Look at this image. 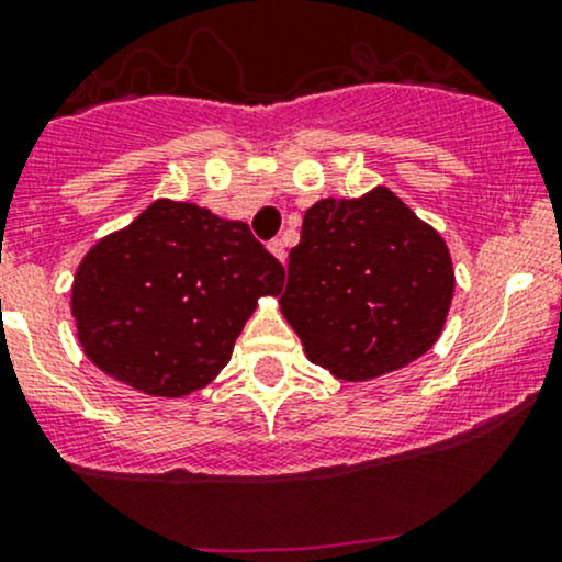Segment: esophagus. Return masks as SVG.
<instances>
[{"label": "esophagus", "mask_w": 562, "mask_h": 562, "mask_svg": "<svg viewBox=\"0 0 562 562\" xmlns=\"http://www.w3.org/2000/svg\"><path fill=\"white\" fill-rule=\"evenodd\" d=\"M268 249L273 251V255L279 257L281 262H286V246H283V240H281V238H273V240H270V244H268Z\"/></svg>", "instance_id": "1"}]
</instances>
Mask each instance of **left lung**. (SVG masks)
<instances>
[{
    "instance_id": "8db88e82",
    "label": "left lung",
    "mask_w": 562,
    "mask_h": 562,
    "mask_svg": "<svg viewBox=\"0 0 562 562\" xmlns=\"http://www.w3.org/2000/svg\"><path fill=\"white\" fill-rule=\"evenodd\" d=\"M452 286L439 233L378 187L305 211L279 303L313 364L361 383L400 370L437 342Z\"/></svg>"
}]
</instances>
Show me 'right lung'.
<instances>
[{
	"mask_svg": "<svg viewBox=\"0 0 562 562\" xmlns=\"http://www.w3.org/2000/svg\"><path fill=\"white\" fill-rule=\"evenodd\" d=\"M283 265L251 235L195 203L155 201L80 262L71 316L99 370L153 396H187L231 361L257 300Z\"/></svg>",
	"mask_w": 562,
	"mask_h": 562,
	"instance_id": "obj_1",
	"label": "right lung"
}]
</instances>
